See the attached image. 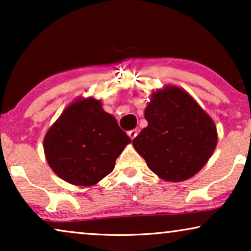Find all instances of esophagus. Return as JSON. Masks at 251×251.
<instances>
[{
	"label": "esophagus",
	"mask_w": 251,
	"mask_h": 251,
	"mask_svg": "<svg viewBox=\"0 0 251 251\" xmlns=\"http://www.w3.org/2000/svg\"><path fill=\"white\" fill-rule=\"evenodd\" d=\"M128 135H129L130 138L133 139L137 135H138V130H137V129H132V130H130V131L128 132Z\"/></svg>",
	"instance_id": "34e87169"
}]
</instances>
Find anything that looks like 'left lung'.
<instances>
[{"instance_id": "left-lung-1", "label": "left lung", "mask_w": 251, "mask_h": 251, "mask_svg": "<svg viewBox=\"0 0 251 251\" xmlns=\"http://www.w3.org/2000/svg\"><path fill=\"white\" fill-rule=\"evenodd\" d=\"M145 119L149 125L132 140L133 147L164 180L194 176L217 145L214 121L180 88L170 85L154 92Z\"/></svg>"}]
</instances>
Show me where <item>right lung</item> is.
<instances>
[{"label":"right lung","mask_w":251,"mask_h":251,"mask_svg":"<svg viewBox=\"0 0 251 251\" xmlns=\"http://www.w3.org/2000/svg\"><path fill=\"white\" fill-rule=\"evenodd\" d=\"M131 142L100 100L78 99L63 112L44 137L48 163L61 179L91 186L114 169Z\"/></svg>","instance_id":"1"}]
</instances>
